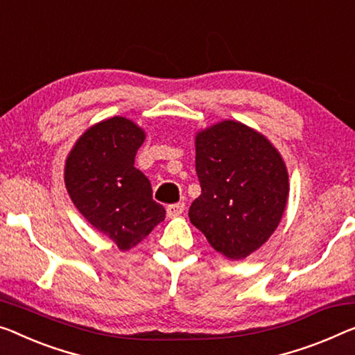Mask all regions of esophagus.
<instances>
[{
  "label": "esophagus",
  "instance_id": "1",
  "mask_svg": "<svg viewBox=\"0 0 355 355\" xmlns=\"http://www.w3.org/2000/svg\"><path fill=\"white\" fill-rule=\"evenodd\" d=\"M185 205L184 203H176V205H170L166 208V216L173 219V217H179L184 212Z\"/></svg>",
  "mask_w": 355,
  "mask_h": 355
}]
</instances>
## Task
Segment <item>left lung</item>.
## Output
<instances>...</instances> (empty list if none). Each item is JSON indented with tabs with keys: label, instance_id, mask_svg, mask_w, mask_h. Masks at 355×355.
I'll use <instances>...</instances> for the list:
<instances>
[{
	"label": "left lung",
	"instance_id": "obj_1",
	"mask_svg": "<svg viewBox=\"0 0 355 355\" xmlns=\"http://www.w3.org/2000/svg\"><path fill=\"white\" fill-rule=\"evenodd\" d=\"M195 152L201 195L190 206V222L223 257L246 259L284 214L286 162L265 135L230 119L196 132Z\"/></svg>",
	"mask_w": 355,
	"mask_h": 355
}]
</instances>
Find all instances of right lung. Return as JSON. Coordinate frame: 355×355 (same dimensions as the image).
<instances>
[{"label": "right lung", "mask_w": 355, "mask_h": 355, "mask_svg": "<svg viewBox=\"0 0 355 355\" xmlns=\"http://www.w3.org/2000/svg\"><path fill=\"white\" fill-rule=\"evenodd\" d=\"M146 132L127 117L114 116L79 136L64 162V185L84 219L121 250L139 244L165 219L152 200L149 179L135 168Z\"/></svg>", "instance_id": "add662e5"}]
</instances>
